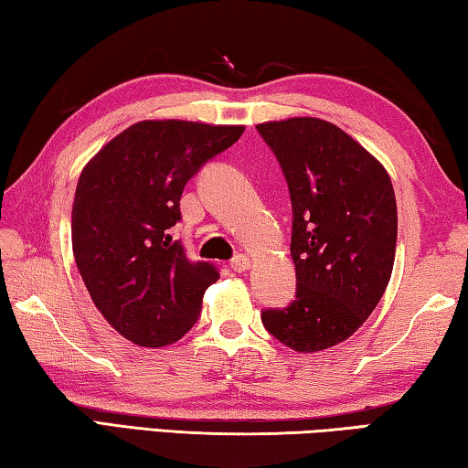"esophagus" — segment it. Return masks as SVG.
Wrapping results in <instances>:
<instances>
[{"mask_svg": "<svg viewBox=\"0 0 468 468\" xmlns=\"http://www.w3.org/2000/svg\"><path fill=\"white\" fill-rule=\"evenodd\" d=\"M229 267H232L236 273H242L250 267V259L247 255H236L232 261H229Z\"/></svg>", "mask_w": 468, "mask_h": 468, "instance_id": "esophagus-1", "label": "esophagus"}]
</instances>
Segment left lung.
Listing matches in <instances>:
<instances>
[{
    "instance_id": "obj_1",
    "label": "left lung",
    "mask_w": 468,
    "mask_h": 468,
    "mask_svg": "<svg viewBox=\"0 0 468 468\" xmlns=\"http://www.w3.org/2000/svg\"><path fill=\"white\" fill-rule=\"evenodd\" d=\"M288 180L296 300L263 310L265 329L300 354L349 339L378 306L397 249L388 172L346 131L316 117L257 125Z\"/></svg>"
}]
</instances>
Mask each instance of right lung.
Instances as JSON below:
<instances>
[{
  "instance_id": "right-lung-1",
  "label": "right lung",
  "mask_w": 468,
  "mask_h": 468,
  "mask_svg": "<svg viewBox=\"0 0 468 468\" xmlns=\"http://www.w3.org/2000/svg\"><path fill=\"white\" fill-rule=\"evenodd\" d=\"M242 131L142 121L81 170L71 207L73 257L94 306L135 346L178 341L197 323L205 290L219 280L211 263L186 259L170 228L180 219L185 185Z\"/></svg>"
}]
</instances>
